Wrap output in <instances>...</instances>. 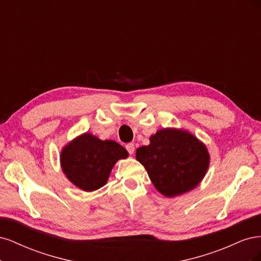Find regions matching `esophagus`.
I'll return each instance as SVG.
<instances>
[{
  "instance_id": "obj_1",
  "label": "esophagus",
  "mask_w": 261,
  "mask_h": 261,
  "mask_svg": "<svg viewBox=\"0 0 261 261\" xmlns=\"http://www.w3.org/2000/svg\"><path fill=\"white\" fill-rule=\"evenodd\" d=\"M126 150H127L129 154H133L134 151H135V145H134L133 143L127 144V145H126Z\"/></svg>"
}]
</instances>
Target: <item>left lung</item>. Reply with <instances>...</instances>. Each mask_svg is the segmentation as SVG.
I'll list each match as a JSON object with an SVG mask.
<instances>
[{
  "label": "left lung",
  "instance_id": "8db88e82",
  "mask_svg": "<svg viewBox=\"0 0 261 261\" xmlns=\"http://www.w3.org/2000/svg\"><path fill=\"white\" fill-rule=\"evenodd\" d=\"M152 184L165 197H175L198 185L209 168L207 147L191 133L163 128L136 150Z\"/></svg>",
  "mask_w": 261,
  "mask_h": 261
}]
</instances>
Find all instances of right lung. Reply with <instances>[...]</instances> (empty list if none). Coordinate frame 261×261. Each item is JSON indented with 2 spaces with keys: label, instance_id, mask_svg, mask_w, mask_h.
Returning a JSON list of instances; mask_svg holds the SVG:
<instances>
[{
  "label": "right lung",
  "instance_id": "1",
  "mask_svg": "<svg viewBox=\"0 0 261 261\" xmlns=\"http://www.w3.org/2000/svg\"><path fill=\"white\" fill-rule=\"evenodd\" d=\"M127 156V150L116 141L101 140L85 133L63 148L61 165L75 186L93 192L107 184L116 161Z\"/></svg>",
  "mask_w": 261,
  "mask_h": 261
}]
</instances>
